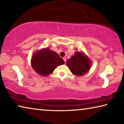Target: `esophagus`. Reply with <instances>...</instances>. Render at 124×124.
Here are the masks:
<instances>
[{
  "instance_id": "34e87169",
  "label": "esophagus",
  "mask_w": 124,
  "mask_h": 124,
  "mask_svg": "<svg viewBox=\"0 0 124 124\" xmlns=\"http://www.w3.org/2000/svg\"><path fill=\"white\" fill-rule=\"evenodd\" d=\"M63 60H64V61L65 62H66V58L65 57H64L63 58Z\"/></svg>"
}]
</instances>
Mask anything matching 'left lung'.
<instances>
[{
    "mask_svg": "<svg viewBox=\"0 0 124 124\" xmlns=\"http://www.w3.org/2000/svg\"><path fill=\"white\" fill-rule=\"evenodd\" d=\"M66 64L73 74L82 76L88 72L91 67V62L84 53L76 52L74 55L66 62Z\"/></svg>",
    "mask_w": 124,
    "mask_h": 124,
    "instance_id": "1",
    "label": "left lung"
}]
</instances>
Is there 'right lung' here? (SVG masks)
I'll return each mask as SVG.
<instances>
[{
	"mask_svg": "<svg viewBox=\"0 0 124 124\" xmlns=\"http://www.w3.org/2000/svg\"><path fill=\"white\" fill-rule=\"evenodd\" d=\"M64 63L63 59L56 52L48 48L37 51L32 56L31 60L34 71L43 76L51 74L56 67Z\"/></svg>",
	"mask_w": 124,
	"mask_h": 124,
	"instance_id": "add662e5",
	"label": "right lung"
}]
</instances>
